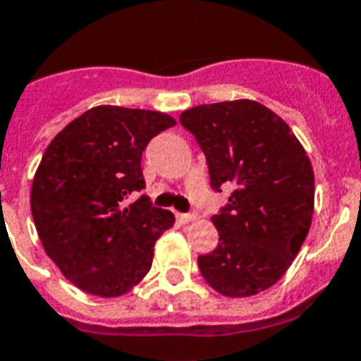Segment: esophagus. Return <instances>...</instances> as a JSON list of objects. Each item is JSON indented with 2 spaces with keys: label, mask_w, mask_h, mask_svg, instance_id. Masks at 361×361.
Here are the masks:
<instances>
[{
  "label": "esophagus",
  "mask_w": 361,
  "mask_h": 361,
  "mask_svg": "<svg viewBox=\"0 0 361 361\" xmlns=\"http://www.w3.org/2000/svg\"><path fill=\"white\" fill-rule=\"evenodd\" d=\"M176 218H178L181 224H189V222H195L196 218H198V214L196 213H178L176 214Z\"/></svg>",
  "instance_id": "1"
}]
</instances>
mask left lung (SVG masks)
Segmentation results:
<instances>
[{
    "instance_id": "1",
    "label": "left lung",
    "mask_w": 361,
    "mask_h": 361,
    "mask_svg": "<svg viewBox=\"0 0 361 361\" xmlns=\"http://www.w3.org/2000/svg\"><path fill=\"white\" fill-rule=\"evenodd\" d=\"M180 123L204 150L211 187L233 185L214 214L218 246L198 257L211 288L250 298L274 286L307 238L314 214V171L290 126L255 101L195 106Z\"/></svg>"
}]
</instances>
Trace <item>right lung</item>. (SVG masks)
Wrapping results in <instances>:
<instances>
[{"label":"right lung","instance_id":"add662e5","mask_svg":"<svg viewBox=\"0 0 361 361\" xmlns=\"http://www.w3.org/2000/svg\"><path fill=\"white\" fill-rule=\"evenodd\" d=\"M161 111L95 106L56 134L32 180L31 213L45 253L77 288L97 298L130 292L152 266L154 244L174 214L152 207L141 156L174 126Z\"/></svg>","mask_w":361,"mask_h":361}]
</instances>
